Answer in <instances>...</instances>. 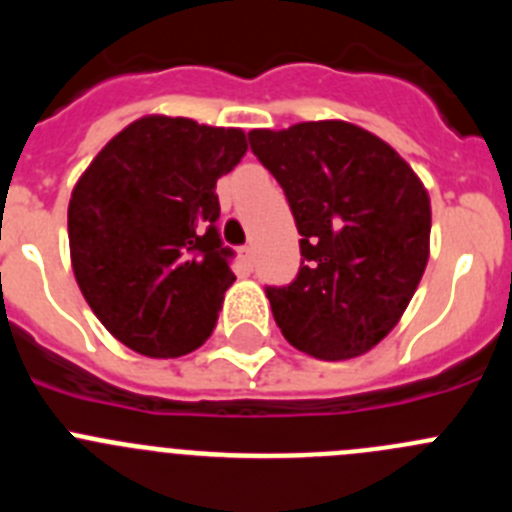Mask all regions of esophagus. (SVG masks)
Returning <instances> with one entry per match:
<instances>
[{"label": "esophagus", "mask_w": 512, "mask_h": 512, "mask_svg": "<svg viewBox=\"0 0 512 512\" xmlns=\"http://www.w3.org/2000/svg\"><path fill=\"white\" fill-rule=\"evenodd\" d=\"M253 256H256V253H253V246H243L241 248V259L246 261V266H253Z\"/></svg>", "instance_id": "esophagus-1"}]
</instances>
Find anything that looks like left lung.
I'll list each match as a JSON object with an SVG mask.
<instances>
[{"mask_svg": "<svg viewBox=\"0 0 512 512\" xmlns=\"http://www.w3.org/2000/svg\"><path fill=\"white\" fill-rule=\"evenodd\" d=\"M302 236V266L266 297L281 335L320 360L373 350L409 307L429 261V192L383 139L340 119L248 131Z\"/></svg>", "mask_w": 512, "mask_h": 512, "instance_id": "left-lung-1", "label": "left lung"}]
</instances>
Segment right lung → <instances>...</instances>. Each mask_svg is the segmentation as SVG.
Wrapping results in <instances>:
<instances>
[{"label": "right lung", "instance_id": "add662e5", "mask_svg": "<svg viewBox=\"0 0 512 512\" xmlns=\"http://www.w3.org/2000/svg\"><path fill=\"white\" fill-rule=\"evenodd\" d=\"M241 129L142 116L75 182L70 264L101 325L134 353L180 358L213 332L233 276L215 182L246 154Z\"/></svg>", "mask_w": 512, "mask_h": 512}]
</instances>
